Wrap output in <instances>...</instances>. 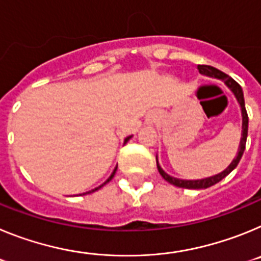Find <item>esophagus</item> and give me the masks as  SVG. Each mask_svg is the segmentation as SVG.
Here are the masks:
<instances>
[{"instance_id":"esophagus-1","label":"esophagus","mask_w":261,"mask_h":261,"mask_svg":"<svg viewBox=\"0 0 261 261\" xmlns=\"http://www.w3.org/2000/svg\"><path fill=\"white\" fill-rule=\"evenodd\" d=\"M154 120H155V117H154V116H149V117H147V123H154Z\"/></svg>"}]
</instances>
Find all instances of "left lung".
<instances>
[{
    "label": "left lung",
    "instance_id": "8db88e82",
    "mask_svg": "<svg viewBox=\"0 0 261 261\" xmlns=\"http://www.w3.org/2000/svg\"><path fill=\"white\" fill-rule=\"evenodd\" d=\"M197 69L201 74L208 75V77L218 78V80L223 81L225 85L231 90L234 93L235 98L238 100V103L241 105L242 110V138H241V145H239L238 154L232 159V162L230 163L229 167L223 170L220 174L214 175V176L211 177H205V179H199V180H183V179H176L174 176H170L168 174H166L162 170V167L159 166L158 159H156V167H158L159 174L162 175V177L166 181H168L170 184H174L176 187H180V188H188V190H201V188H209V187L214 186L218 181H221L223 177H226L230 172L234 170L237 166H238L239 161H241L242 155H243V151L246 149V141H247V133H248V115L247 111H246V107H244V96H243V90H242L241 85L237 82V81L232 80L231 77H229L227 74H225L223 71L218 70V69L213 68L211 65H197Z\"/></svg>",
    "mask_w": 261,
    "mask_h": 261
}]
</instances>
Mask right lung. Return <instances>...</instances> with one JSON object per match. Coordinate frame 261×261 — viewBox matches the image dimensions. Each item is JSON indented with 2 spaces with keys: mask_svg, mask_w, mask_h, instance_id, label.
I'll list each match as a JSON object with an SVG mask.
<instances>
[{
  "mask_svg": "<svg viewBox=\"0 0 261 261\" xmlns=\"http://www.w3.org/2000/svg\"><path fill=\"white\" fill-rule=\"evenodd\" d=\"M130 137H132V136H129V137H126V138H125V140H124V144H126V142H128V141H129V140H130ZM116 170H117V166H116V167H115L114 172H112V174H111V176H110V177H108L107 180H106V181H105V183H103V184H102V186H99V187H98V188H95V190H93V191H90V192H95V191H98V190H99V188H102V187H103V186H105V184H107V183H108V181H110V180H111V179H112V177H114V176H115V172H116ZM90 192H86V193H90ZM86 193H84V195H86Z\"/></svg>",
  "mask_w": 261,
  "mask_h": 261,
  "instance_id": "right-lung-1",
  "label": "right lung"
}]
</instances>
